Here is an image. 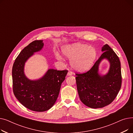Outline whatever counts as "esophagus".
Instances as JSON below:
<instances>
[{
  "instance_id": "34e87169",
  "label": "esophagus",
  "mask_w": 133,
  "mask_h": 133,
  "mask_svg": "<svg viewBox=\"0 0 133 133\" xmlns=\"http://www.w3.org/2000/svg\"><path fill=\"white\" fill-rule=\"evenodd\" d=\"M72 74H73V73H72V72H71V71H68V73H67V75H68V76H71V75H72Z\"/></svg>"
}]
</instances>
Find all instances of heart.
<instances>
[{
    "instance_id": "obj_1",
    "label": "heart",
    "mask_w": 133,
    "mask_h": 133,
    "mask_svg": "<svg viewBox=\"0 0 133 133\" xmlns=\"http://www.w3.org/2000/svg\"><path fill=\"white\" fill-rule=\"evenodd\" d=\"M62 51L65 57L72 59L71 66L78 72L88 70L92 66L96 57V51L94 47L79 43L64 46ZM58 57L62 59L60 54H58Z\"/></svg>"
}]
</instances>
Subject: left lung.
Returning <instances> with one entry per match:
<instances>
[{
  "mask_svg": "<svg viewBox=\"0 0 133 133\" xmlns=\"http://www.w3.org/2000/svg\"><path fill=\"white\" fill-rule=\"evenodd\" d=\"M103 52L92 68L83 74H76V83L80 99L88 107H105L115 99L120 90L122 82L119 58L108 45L102 47ZM104 59L110 63L107 73L99 72V66Z\"/></svg>",
  "mask_w": 133,
  "mask_h": 133,
  "instance_id": "left-lung-1",
  "label": "left lung"
}]
</instances>
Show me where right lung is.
<instances>
[{"label": "right lung", "instance_id": "right-lung-1", "mask_svg": "<svg viewBox=\"0 0 133 133\" xmlns=\"http://www.w3.org/2000/svg\"><path fill=\"white\" fill-rule=\"evenodd\" d=\"M44 45L43 40H35L25 47L15 60L12 72L13 93L16 98L26 108L39 112L54 105L68 72L50 68L38 79L27 77L24 72L25 63Z\"/></svg>", "mask_w": 133, "mask_h": 133}]
</instances>
